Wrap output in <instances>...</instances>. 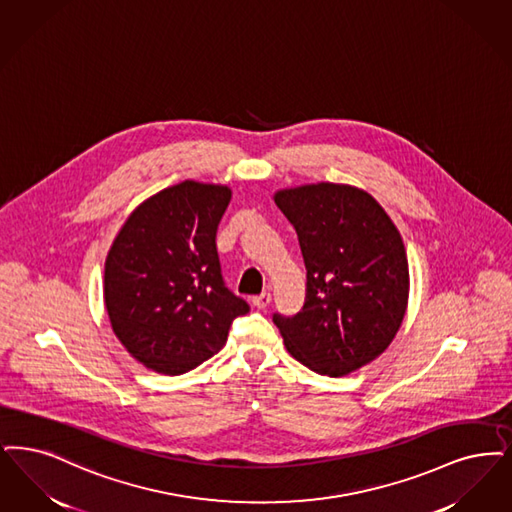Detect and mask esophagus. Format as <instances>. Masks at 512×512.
I'll return each mask as SVG.
<instances>
[{
  "instance_id": "34e87169",
  "label": "esophagus",
  "mask_w": 512,
  "mask_h": 512,
  "mask_svg": "<svg viewBox=\"0 0 512 512\" xmlns=\"http://www.w3.org/2000/svg\"><path fill=\"white\" fill-rule=\"evenodd\" d=\"M270 301H272V295L268 293V291H263L261 295H257V297H253V305L257 308H266L270 305Z\"/></svg>"
}]
</instances>
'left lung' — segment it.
<instances>
[{
	"label": "left lung",
	"instance_id": "left-lung-1",
	"mask_svg": "<svg viewBox=\"0 0 512 512\" xmlns=\"http://www.w3.org/2000/svg\"><path fill=\"white\" fill-rule=\"evenodd\" d=\"M307 266L303 310L274 314L287 352L308 369L343 377L385 352L408 308L406 247L366 190L318 183L278 190Z\"/></svg>",
	"mask_w": 512,
	"mask_h": 512
}]
</instances>
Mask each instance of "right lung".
<instances>
[{
    "instance_id": "obj_1",
    "label": "right lung",
    "mask_w": 512,
    "mask_h": 512,
    "mask_svg": "<svg viewBox=\"0 0 512 512\" xmlns=\"http://www.w3.org/2000/svg\"><path fill=\"white\" fill-rule=\"evenodd\" d=\"M223 184L183 181L144 200L104 263V305L116 337L148 369L181 375L217 354L232 320L249 312L225 286L217 226Z\"/></svg>"
}]
</instances>
